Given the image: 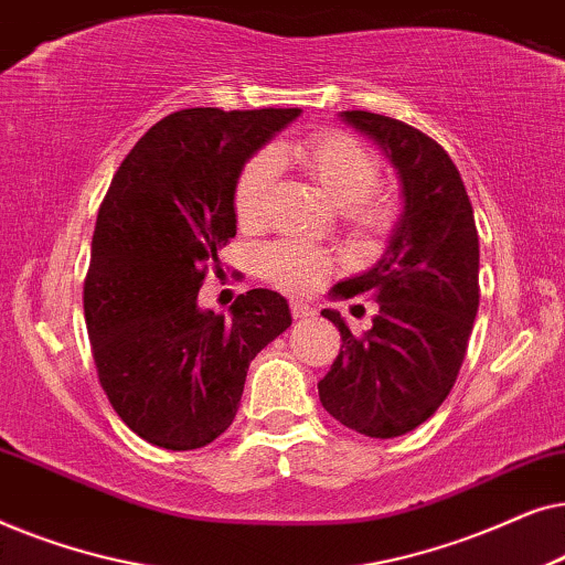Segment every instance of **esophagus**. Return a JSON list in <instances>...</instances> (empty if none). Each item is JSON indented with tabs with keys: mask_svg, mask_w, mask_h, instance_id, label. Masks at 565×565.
Listing matches in <instances>:
<instances>
[{
	"mask_svg": "<svg viewBox=\"0 0 565 565\" xmlns=\"http://www.w3.org/2000/svg\"><path fill=\"white\" fill-rule=\"evenodd\" d=\"M290 316L292 319H311V316H316V311L308 303H303V300H290Z\"/></svg>",
	"mask_w": 565,
	"mask_h": 565,
	"instance_id": "esophagus-1",
	"label": "esophagus"
}]
</instances>
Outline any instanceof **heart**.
I'll use <instances>...</instances> for the list:
<instances>
[{
    "mask_svg": "<svg viewBox=\"0 0 565 565\" xmlns=\"http://www.w3.org/2000/svg\"><path fill=\"white\" fill-rule=\"evenodd\" d=\"M288 157L319 184L337 207H344L347 221L367 234H385L396 221V203L388 192L375 190L377 161L358 138L342 130H321L300 141L262 151L246 161L234 188V213L242 226L254 228L265 223L277 177V159ZM334 262L319 246L306 242L269 244L262 252V269L277 288L288 292H308L327 280Z\"/></svg>",
    "mask_w": 565,
    "mask_h": 565,
    "instance_id": "heart-1",
    "label": "heart"
}]
</instances>
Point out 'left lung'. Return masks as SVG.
Here are the masks:
<instances>
[{
	"label": "left lung",
	"instance_id": "8db88e82",
	"mask_svg": "<svg viewBox=\"0 0 565 565\" xmlns=\"http://www.w3.org/2000/svg\"><path fill=\"white\" fill-rule=\"evenodd\" d=\"M342 118L396 167L404 213L383 259L334 288L342 298H375L373 329L358 337L337 311H321L342 350L319 398L344 427L388 439L427 422L458 381L481 298L478 231L458 167L435 138L367 110Z\"/></svg>",
	"mask_w": 565,
	"mask_h": 565
}]
</instances>
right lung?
<instances>
[{"label":"right lung","mask_w":565,"mask_h":565,"mask_svg":"<svg viewBox=\"0 0 565 565\" xmlns=\"http://www.w3.org/2000/svg\"><path fill=\"white\" fill-rule=\"evenodd\" d=\"M298 107H190L146 130L99 205L84 321L103 391L164 450H198L234 422L249 362L290 327L275 290L242 292L231 319L200 311L207 267L236 236L244 161Z\"/></svg>","instance_id":"add662e5"}]
</instances>
